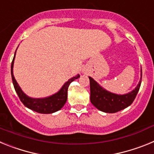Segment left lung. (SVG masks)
<instances>
[{
  "label": "left lung",
  "mask_w": 154,
  "mask_h": 154,
  "mask_svg": "<svg viewBox=\"0 0 154 154\" xmlns=\"http://www.w3.org/2000/svg\"><path fill=\"white\" fill-rule=\"evenodd\" d=\"M141 77L138 85L132 92L124 95H117L104 89L91 77L90 82V101L94 106L100 111L109 113H114L126 108L133 103L139 92L141 85Z\"/></svg>",
  "instance_id": "obj_1"
}]
</instances>
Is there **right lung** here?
Instances as JSON below:
<instances>
[{
  "label": "right lung",
  "instance_id": "right-lung-1",
  "mask_svg": "<svg viewBox=\"0 0 154 154\" xmlns=\"http://www.w3.org/2000/svg\"><path fill=\"white\" fill-rule=\"evenodd\" d=\"M16 54V51H15ZM15 54L14 56L13 61L11 62V72L12 82H13V85L14 87L16 92H17V96L21 99V103L28 107V109L31 110H34L35 112H39L42 114H48L52 113L58 111L59 109L63 107L64 105L65 104L67 101V96H68V89L72 82L74 81L75 79H77L79 78V75H77L76 76L73 78L69 79V81L66 82L64 84L63 86L61 88V89L58 92L55 93L52 96H50L46 98H42V99H34V98L28 97L26 94L24 93L20 86L17 84V81L14 79V76L13 74V67H14V61L15 58Z\"/></svg>",
  "mask_w": 154,
  "mask_h": 154
}]
</instances>
